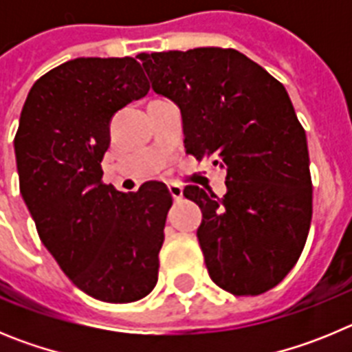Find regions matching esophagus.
I'll list each match as a JSON object with an SVG mask.
<instances>
[{"mask_svg":"<svg viewBox=\"0 0 352 352\" xmlns=\"http://www.w3.org/2000/svg\"><path fill=\"white\" fill-rule=\"evenodd\" d=\"M169 192L174 201H179L183 197V186L178 183H169Z\"/></svg>","mask_w":352,"mask_h":352,"instance_id":"34e87169","label":"esophagus"}]
</instances>
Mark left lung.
I'll list each match as a JSON object with an SVG mask.
<instances>
[{
  "mask_svg": "<svg viewBox=\"0 0 352 352\" xmlns=\"http://www.w3.org/2000/svg\"><path fill=\"white\" fill-rule=\"evenodd\" d=\"M182 111L185 148L226 170L223 197L188 185L211 280L236 296L270 291L300 259L312 220L309 148L287 91L234 49L138 56Z\"/></svg>",
  "mask_w": 352,
  "mask_h": 352,
  "instance_id": "left-lung-1",
  "label": "left lung"
}]
</instances>
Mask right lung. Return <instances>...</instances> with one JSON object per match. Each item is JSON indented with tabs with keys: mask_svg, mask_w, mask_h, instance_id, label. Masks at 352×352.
<instances>
[{
	"mask_svg": "<svg viewBox=\"0 0 352 352\" xmlns=\"http://www.w3.org/2000/svg\"><path fill=\"white\" fill-rule=\"evenodd\" d=\"M149 91L133 58H76L40 77L14 148L21 195L45 245L80 291L107 303L148 296L173 204L164 183L123 194L102 183L114 113Z\"/></svg>",
	"mask_w": 352,
	"mask_h": 352,
	"instance_id": "add662e5",
	"label": "right lung"
}]
</instances>
